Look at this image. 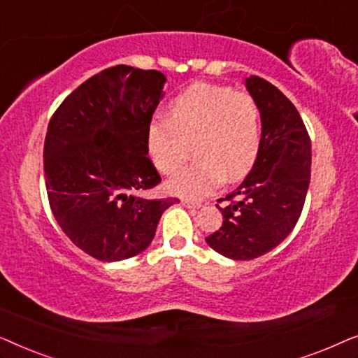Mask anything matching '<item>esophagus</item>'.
<instances>
[{
    "mask_svg": "<svg viewBox=\"0 0 358 358\" xmlns=\"http://www.w3.org/2000/svg\"><path fill=\"white\" fill-rule=\"evenodd\" d=\"M180 203H182L184 207H187V208H199L200 207L199 202H190V200H187V199L180 200Z\"/></svg>",
    "mask_w": 358,
    "mask_h": 358,
    "instance_id": "34e87169",
    "label": "esophagus"
}]
</instances>
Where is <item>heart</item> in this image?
I'll return each instance as SVG.
<instances>
[{"label": "heart", "instance_id": "1", "mask_svg": "<svg viewBox=\"0 0 358 358\" xmlns=\"http://www.w3.org/2000/svg\"><path fill=\"white\" fill-rule=\"evenodd\" d=\"M194 141L197 156L169 180L173 194L199 199L223 179L251 173L262 146L257 101L244 91L212 83H194L169 102L168 117L156 115L146 129V146L156 169L173 174Z\"/></svg>", "mask_w": 358, "mask_h": 358}]
</instances>
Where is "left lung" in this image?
I'll use <instances>...</instances> for the list:
<instances>
[{
  "instance_id": "obj_1",
  "label": "left lung",
  "mask_w": 358,
  "mask_h": 358,
  "mask_svg": "<svg viewBox=\"0 0 358 358\" xmlns=\"http://www.w3.org/2000/svg\"><path fill=\"white\" fill-rule=\"evenodd\" d=\"M257 101L262 146L257 163L227 197L223 224L205 238L210 248L234 261H251L278 246L300 218L311 173V140L296 107L259 76L246 80Z\"/></svg>"
}]
</instances>
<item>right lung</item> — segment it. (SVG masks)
<instances>
[{"mask_svg":"<svg viewBox=\"0 0 358 358\" xmlns=\"http://www.w3.org/2000/svg\"><path fill=\"white\" fill-rule=\"evenodd\" d=\"M166 76L117 65L78 86L53 112L43 145L48 203L63 233L94 259L122 261L153 241L161 215L178 199L138 192L161 182L146 129Z\"/></svg>","mask_w":358,"mask_h":358,"instance_id":"right-lung-1","label":"right lung"}]
</instances>
